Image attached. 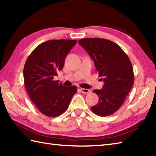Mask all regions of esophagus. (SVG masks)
Here are the masks:
<instances>
[{
    "instance_id": "esophagus-1",
    "label": "esophagus",
    "mask_w": 156,
    "mask_h": 156,
    "mask_svg": "<svg viewBox=\"0 0 156 156\" xmlns=\"http://www.w3.org/2000/svg\"><path fill=\"white\" fill-rule=\"evenodd\" d=\"M81 91L83 93H85V94H87V93H90V90L88 89H83V88H81Z\"/></svg>"
}]
</instances>
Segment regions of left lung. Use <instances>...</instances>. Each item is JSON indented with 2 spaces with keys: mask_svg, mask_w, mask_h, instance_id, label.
I'll list each match as a JSON object with an SVG mask.
<instances>
[{
  "mask_svg": "<svg viewBox=\"0 0 156 156\" xmlns=\"http://www.w3.org/2000/svg\"><path fill=\"white\" fill-rule=\"evenodd\" d=\"M79 44L87 52L104 81L102 89L93 92L99 102L91 109L95 114L105 117L117 112L122 105L133 87L134 75L132 65L127 54L113 41L99 38H85Z\"/></svg>",
  "mask_w": 156,
  "mask_h": 156,
  "instance_id": "1",
  "label": "left lung"
}]
</instances>
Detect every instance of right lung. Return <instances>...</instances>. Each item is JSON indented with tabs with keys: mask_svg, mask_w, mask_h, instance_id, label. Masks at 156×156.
<instances>
[{
	"mask_svg": "<svg viewBox=\"0 0 156 156\" xmlns=\"http://www.w3.org/2000/svg\"><path fill=\"white\" fill-rule=\"evenodd\" d=\"M76 43V40L69 39L47 41L37 47L25 62L23 76L26 90L44 115H61L77 93L76 86L65 87L53 79L63 68L65 58Z\"/></svg>",
	"mask_w": 156,
	"mask_h": 156,
	"instance_id": "1",
	"label": "right lung"
}]
</instances>
